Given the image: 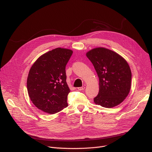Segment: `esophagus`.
Instances as JSON below:
<instances>
[{"label": "esophagus", "instance_id": "1", "mask_svg": "<svg viewBox=\"0 0 152 152\" xmlns=\"http://www.w3.org/2000/svg\"><path fill=\"white\" fill-rule=\"evenodd\" d=\"M84 89H85L84 86H82V87H78V88H77V89L79 91H83Z\"/></svg>", "mask_w": 152, "mask_h": 152}]
</instances>
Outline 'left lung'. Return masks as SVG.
<instances>
[{
	"instance_id": "obj_1",
	"label": "left lung",
	"mask_w": 152,
	"mask_h": 152,
	"mask_svg": "<svg viewBox=\"0 0 152 152\" xmlns=\"http://www.w3.org/2000/svg\"><path fill=\"white\" fill-rule=\"evenodd\" d=\"M99 78V92L94 102L105 108L120 104L128 95L131 87V71L120 55L104 47L86 53Z\"/></svg>"
}]
</instances>
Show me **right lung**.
<instances>
[{
    "label": "right lung",
    "instance_id": "1",
    "mask_svg": "<svg viewBox=\"0 0 152 152\" xmlns=\"http://www.w3.org/2000/svg\"><path fill=\"white\" fill-rule=\"evenodd\" d=\"M73 50L56 48L42 55L32 65L27 79L29 97L39 110L54 114L68 106L70 89L65 67Z\"/></svg>",
    "mask_w": 152,
    "mask_h": 152
}]
</instances>
